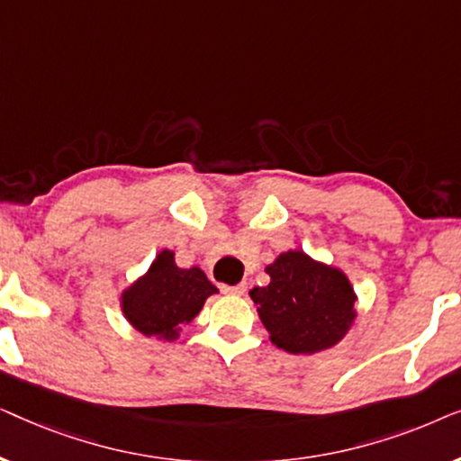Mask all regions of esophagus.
<instances>
[{
  "instance_id": "esophagus-1",
  "label": "esophagus",
  "mask_w": 461,
  "mask_h": 461,
  "mask_svg": "<svg viewBox=\"0 0 461 461\" xmlns=\"http://www.w3.org/2000/svg\"><path fill=\"white\" fill-rule=\"evenodd\" d=\"M245 289H248V285H245V283H239V285H222V292L224 294H232V295H243Z\"/></svg>"
}]
</instances>
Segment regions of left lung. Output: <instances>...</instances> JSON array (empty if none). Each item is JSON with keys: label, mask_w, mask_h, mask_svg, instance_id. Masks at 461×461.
<instances>
[{"label": "left lung", "mask_w": 461, "mask_h": 461, "mask_svg": "<svg viewBox=\"0 0 461 461\" xmlns=\"http://www.w3.org/2000/svg\"><path fill=\"white\" fill-rule=\"evenodd\" d=\"M270 283L254 287L270 342L289 355H317L333 348L357 323L358 295L342 268L287 249L267 268Z\"/></svg>", "instance_id": "1"}]
</instances>
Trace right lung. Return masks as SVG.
Listing matches in <instances>:
<instances>
[{"label": "right lung", "mask_w": 461, "mask_h": 461, "mask_svg": "<svg viewBox=\"0 0 461 461\" xmlns=\"http://www.w3.org/2000/svg\"><path fill=\"white\" fill-rule=\"evenodd\" d=\"M172 249H161L147 273L119 295L128 323L142 336L174 342L218 287L199 267L180 268Z\"/></svg>", "instance_id": "add662e5"}]
</instances>
